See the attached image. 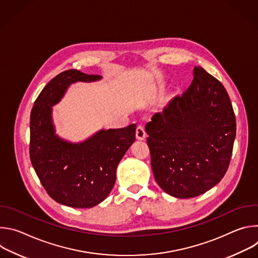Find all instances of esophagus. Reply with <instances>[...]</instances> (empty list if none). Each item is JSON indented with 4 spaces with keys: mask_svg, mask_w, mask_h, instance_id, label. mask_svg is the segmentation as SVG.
Instances as JSON below:
<instances>
[{
    "mask_svg": "<svg viewBox=\"0 0 258 258\" xmlns=\"http://www.w3.org/2000/svg\"><path fill=\"white\" fill-rule=\"evenodd\" d=\"M136 137L139 140H144L146 138V132L143 125H138L136 130Z\"/></svg>",
    "mask_w": 258,
    "mask_h": 258,
    "instance_id": "obj_1",
    "label": "esophagus"
}]
</instances>
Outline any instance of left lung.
Segmentation results:
<instances>
[{"mask_svg": "<svg viewBox=\"0 0 258 258\" xmlns=\"http://www.w3.org/2000/svg\"><path fill=\"white\" fill-rule=\"evenodd\" d=\"M154 177L176 198L199 196L230 165L236 117L223 84L200 66L191 86L174 96L145 126Z\"/></svg>", "mask_w": 258, "mask_h": 258, "instance_id": "obj_1", "label": "left lung"}]
</instances>
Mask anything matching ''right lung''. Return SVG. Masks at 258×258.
<instances>
[{"label": "right lung", "mask_w": 258, "mask_h": 258, "mask_svg": "<svg viewBox=\"0 0 258 258\" xmlns=\"http://www.w3.org/2000/svg\"><path fill=\"white\" fill-rule=\"evenodd\" d=\"M100 79L77 69L65 70L47 84L30 113L29 156L35 173L52 199L75 208L93 207L109 195L117 165L136 140L135 123L100 131L81 144L67 143L55 135L51 106L70 84Z\"/></svg>", "instance_id": "1"}]
</instances>
